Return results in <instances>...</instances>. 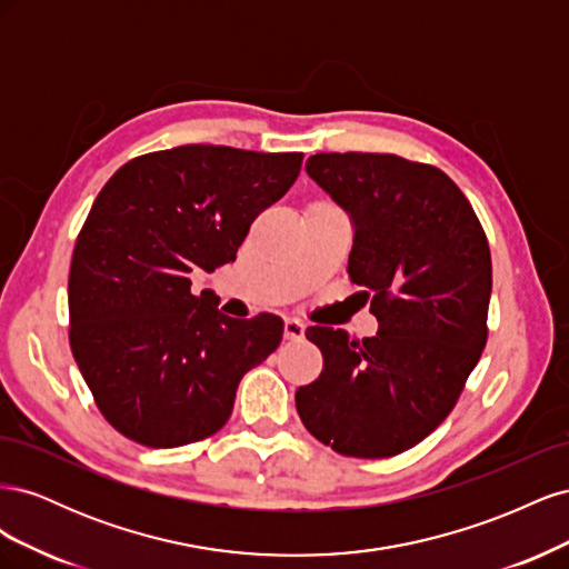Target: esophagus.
I'll list each match as a JSON object with an SVG mask.
<instances>
[{
  "label": "esophagus",
  "instance_id": "esophagus-1",
  "mask_svg": "<svg viewBox=\"0 0 569 569\" xmlns=\"http://www.w3.org/2000/svg\"><path fill=\"white\" fill-rule=\"evenodd\" d=\"M303 335H306L303 322H299V320H295V318H287V320H284V339H287V341H301Z\"/></svg>",
  "mask_w": 569,
  "mask_h": 569
}]
</instances>
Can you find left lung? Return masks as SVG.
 I'll return each mask as SVG.
<instances>
[{
  "mask_svg": "<svg viewBox=\"0 0 569 569\" xmlns=\"http://www.w3.org/2000/svg\"><path fill=\"white\" fill-rule=\"evenodd\" d=\"M306 170L353 220L349 278L380 330L356 341L308 327L322 372L297 389L299 418L341 456L403 453L446 420L487 347V234L435 166L347 151L316 153Z\"/></svg>",
  "mask_w": 569,
  "mask_h": 569,
  "instance_id": "8db88e82",
  "label": "left lung"
}]
</instances>
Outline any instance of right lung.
Here are the masks:
<instances>
[{
	"instance_id": "right-lung-1",
	"label": "right lung",
	"mask_w": 569,
	"mask_h": 569,
	"mask_svg": "<svg viewBox=\"0 0 569 569\" xmlns=\"http://www.w3.org/2000/svg\"><path fill=\"white\" fill-rule=\"evenodd\" d=\"M303 153L184 144L120 166L94 199L68 274L71 351L120 435L176 449L228 422L239 380L284 325L218 311L189 272L232 263L256 216L295 184Z\"/></svg>"
}]
</instances>
